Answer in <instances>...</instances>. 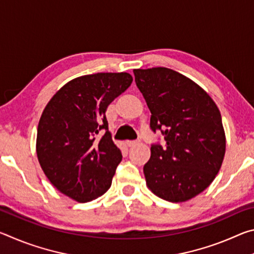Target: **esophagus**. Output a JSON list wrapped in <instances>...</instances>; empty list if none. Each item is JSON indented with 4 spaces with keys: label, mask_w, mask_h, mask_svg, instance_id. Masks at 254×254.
I'll return each instance as SVG.
<instances>
[{
    "label": "esophagus",
    "mask_w": 254,
    "mask_h": 254,
    "mask_svg": "<svg viewBox=\"0 0 254 254\" xmlns=\"http://www.w3.org/2000/svg\"><path fill=\"white\" fill-rule=\"evenodd\" d=\"M137 144H139V142H137V141H128V142H127V145L130 148H134V147H136Z\"/></svg>",
    "instance_id": "esophagus-1"
}]
</instances>
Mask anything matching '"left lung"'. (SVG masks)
Masks as SVG:
<instances>
[{"instance_id": "1", "label": "left lung", "mask_w": 254, "mask_h": 254, "mask_svg": "<svg viewBox=\"0 0 254 254\" xmlns=\"http://www.w3.org/2000/svg\"><path fill=\"white\" fill-rule=\"evenodd\" d=\"M135 83L151 112L154 144L143 167L147 187L159 198L184 203L204 191L224 160L225 131L213 98L198 84L165 67L134 69Z\"/></svg>"}]
</instances>
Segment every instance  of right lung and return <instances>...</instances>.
<instances>
[{
  "instance_id": "right-lung-1",
  "label": "right lung",
  "mask_w": 254,
  "mask_h": 254,
  "mask_svg": "<svg viewBox=\"0 0 254 254\" xmlns=\"http://www.w3.org/2000/svg\"><path fill=\"white\" fill-rule=\"evenodd\" d=\"M132 80L127 72L77 77L46 105L36 151L41 169L62 194L87 203L109 190L122 153L112 140L105 112ZM101 129L107 132L100 139Z\"/></svg>"
}]
</instances>
